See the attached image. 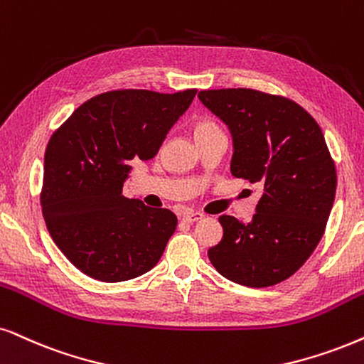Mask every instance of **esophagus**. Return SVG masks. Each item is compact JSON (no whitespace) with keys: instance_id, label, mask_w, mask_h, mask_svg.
Instances as JSON below:
<instances>
[{"instance_id":"1","label":"esophagus","mask_w":364,"mask_h":364,"mask_svg":"<svg viewBox=\"0 0 364 364\" xmlns=\"http://www.w3.org/2000/svg\"><path fill=\"white\" fill-rule=\"evenodd\" d=\"M203 213L201 211H193V210H186L185 215H183V218L186 220V222H198V220L203 218Z\"/></svg>"}]
</instances>
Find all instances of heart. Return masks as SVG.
Masks as SVG:
<instances>
[{
	"label": "heart",
	"mask_w": 364,
	"mask_h": 364,
	"mask_svg": "<svg viewBox=\"0 0 364 364\" xmlns=\"http://www.w3.org/2000/svg\"><path fill=\"white\" fill-rule=\"evenodd\" d=\"M220 131H222V129L218 127V124H216L215 121H211V119H208V117L198 119V121L193 124V136H195V139H198V137L213 134V132H220Z\"/></svg>",
	"instance_id": "1"
}]
</instances>
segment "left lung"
Instances as JSON below:
<instances>
[{
	"instance_id": "obj_1",
	"label": "left lung",
	"mask_w": 364,
	"mask_h": 364,
	"mask_svg": "<svg viewBox=\"0 0 364 364\" xmlns=\"http://www.w3.org/2000/svg\"><path fill=\"white\" fill-rule=\"evenodd\" d=\"M198 97L232 132L233 176L264 186L250 223L220 216L223 237L208 250L210 262L247 287L282 282L314 252L334 203L338 179L323 131L282 95L220 89Z\"/></svg>"
}]
</instances>
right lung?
Returning a JSON list of instances; mask_svg holds the SVG:
<instances>
[{
  "label": "right lung",
  "instance_id": "1",
  "mask_svg": "<svg viewBox=\"0 0 364 364\" xmlns=\"http://www.w3.org/2000/svg\"><path fill=\"white\" fill-rule=\"evenodd\" d=\"M196 89L95 95L50 137L40 203L55 245L100 282L139 277L158 264L178 218L122 196L132 159H153Z\"/></svg>",
  "mask_w": 364,
  "mask_h": 364
}]
</instances>
